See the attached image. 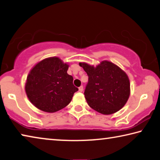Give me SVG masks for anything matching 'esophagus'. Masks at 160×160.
Here are the masks:
<instances>
[{
	"mask_svg": "<svg viewBox=\"0 0 160 160\" xmlns=\"http://www.w3.org/2000/svg\"><path fill=\"white\" fill-rule=\"evenodd\" d=\"M83 86H81V87H78V91H79L80 92H83Z\"/></svg>",
	"mask_w": 160,
	"mask_h": 160,
	"instance_id": "esophagus-1",
	"label": "esophagus"
}]
</instances>
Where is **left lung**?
<instances>
[{
  "instance_id": "left-lung-1",
  "label": "left lung",
  "mask_w": 160,
  "mask_h": 160,
  "mask_svg": "<svg viewBox=\"0 0 160 160\" xmlns=\"http://www.w3.org/2000/svg\"><path fill=\"white\" fill-rule=\"evenodd\" d=\"M79 66L88 77L84 91L87 104L102 114H112L122 109L130 94L127 73L112 62L103 61L96 67L87 63Z\"/></svg>"
}]
</instances>
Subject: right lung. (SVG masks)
Here are the masks:
<instances>
[{"instance_id":"1","label":"right lung","mask_w":160,"mask_h":160,"mask_svg":"<svg viewBox=\"0 0 160 160\" xmlns=\"http://www.w3.org/2000/svg\"><path fill=\"white\" fill-rule=\"evenodd\" d=\"M68 65L58 57L45 58L30 71L25 85L27 97L38 109L53 113L66 107L78 90L68 75Z\"/></svg>"}]
</instances>
